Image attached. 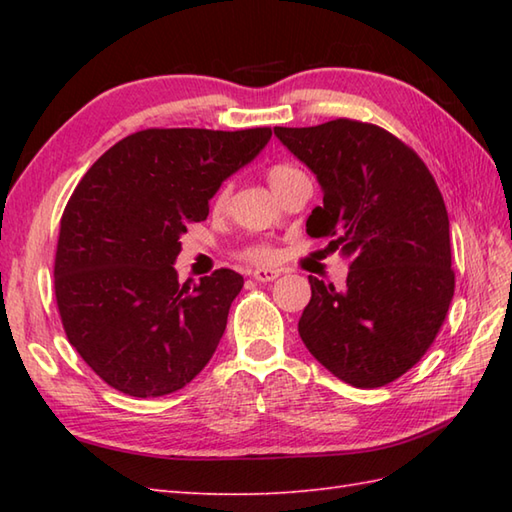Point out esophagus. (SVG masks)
Wrapping results in <instances>:
<instances>
[{
	"mask_svg": "<svg viewBox=\"0 0 512 512\" xmlns=\"http://www.w3.org/2000/svg\"><path fill=\"white\" fill-rule=\"evenodd\" d=\"M279 275L281 273H279V270H275V268H259V270H255V273H253V279L259 281V284H268V281L277 279Z\"/></svg>",
	"mask_w": 512,
	"mask_h": 512,
	"instance_id": "esophagus-1",
	"label": "esophagus"
}]
</instances>
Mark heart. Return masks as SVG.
<instances>
[{"mask_svg": "<svg viewBox=\"0 0 512 512\" xmlns=\"http://www.w3.org/2000/svg\"><path fill=\"white\" fill-rule=\"evenodd\" d=\"M297 173H299V169L288 165V162H277V165L268 167L266 178L270 182V187L277 191L281 184L288 182L292 176H297ZM222 200H224V191L217 193L215 202H222ZM242 255H244V259H248V262H253V264H268L270 259L275 257V250H273V246H268V244H253V246L244 248Z\"/></svg>", "mask_w": 512, "mask_h": 512, "instance_id": "heart-1", "label": "heart"}]
</instances>
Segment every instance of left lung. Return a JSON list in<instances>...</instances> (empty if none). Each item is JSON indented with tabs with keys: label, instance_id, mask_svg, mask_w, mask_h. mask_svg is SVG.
Returning a JSON list of instances; mask_svg holds the SVG:
<instances>
[{
	"label": "left lung",
	"instance_id": "1",
	"mask_svg": "<svg viewBox=\"0 0 512 512\" xmlns=\"http://www.w3.org/2000/svg\"><path fill=\"white\" fill-rule=\"evenodd\" d=\"M275 134L321 182L308 235L350 257L343 290L308 277L301 341L343 383H394L436 341L455 290L438 184L416 151L372 123L336 118Z\"/></svg>",
	"mask_w": 512,
	"mask_h": 512
}]
</instances>
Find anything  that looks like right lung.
<instances>
[{
    "mask_svg": "<svg viewBox=\"0 0 512 512\" xmlns=\"http://www.w3.org/2000/svg\"><path fill=\"white\" fill-rule=\"evenodd\" d=\"M270 127H149L118 140L61 215L54 297L70 345L103 383L134 398L189 385L211 361L244 286L220 268L178 284L180 235L220 184L253 160Z\"/></svg>",
    "mask_w": 512,
    "mask_h": 512,
    "instance_id": "1",
    "label": "right lung"
}]
</instances>
